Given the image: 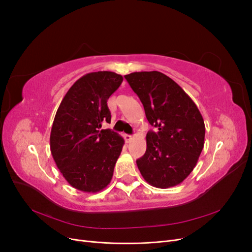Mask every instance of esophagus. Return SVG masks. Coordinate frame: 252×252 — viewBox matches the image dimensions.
Wrapping results in <instances>:
<instances>
[{
  "mask_svg": "<svg viewBox=\"0 0 252 252\" xmlns=\"http://www.w3.org/2000/svg\"><path fill=\"white\" fill-rule=\"evenodd\" d=\"M124 138H125L126 143H129V142H131V140H132V135H130V134H125Z\"/></svg>",
  "mask_w": 252,
  "mask_h": 252,
  "instance_id": "34e87169",
  "label": "esophagus"
}]
</instances>
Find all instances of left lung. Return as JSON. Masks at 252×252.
Returning <instances> with one entry per match:
<instances>
[{"label":"left lung","mask_w":252,"mask_h":252,"mask_svg":"<svg viewBox=\"0 0 252 252\" xmlns=\"http://www.w3.org/2000/svg\"><path fill=\"white\" fill-rule=\"evenodd\" d=\"M125 79L140 97L149 124L158 129L148 131L138 168L152 186H177L191 173L203 150L202 114L185 91L162 72H132Z\"/></svg>","instance_id":"left-lung-1"}]
</instances>
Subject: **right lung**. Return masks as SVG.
<instances>
[{"label": "right lung", "instance_id": "right-lung-1", "mask_svg": "<svg viewBox=\"0 0 252 252\" xmlns=\"http://www.w3.org/2000/svg\"><path fill=\"white\" fill-rule=\"evenodd\" d=\"M123 82L111 71L83 75L61 102L50 133L53 159L65 180L84 192H98L110 183L124 140L111 129L107 100Z\"/></svg>", "mask_w": 252, "mask_h": 252}]
</instances>
